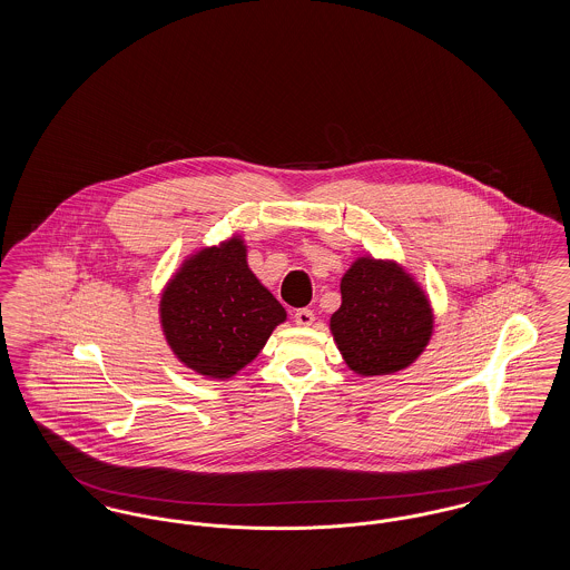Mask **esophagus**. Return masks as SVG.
Segmentation results:
<instances>
[{
	"instance_id": "esophagus-1",
	"label": "esophagus",
	"mask_w": 570,
	"mask_h": 570,
	"mask_svg": "<svg viewBox=\"0 0 570 570\" xmlns=\"http://www.w3.org/2000/svg\"><path fill=\"white\" fill-rule=\"evenodd\" d=\"M295 323H297L298 326H309L312 323H314V312L312 309H297L295 312Z\"/></svg>"
}]
</instances>
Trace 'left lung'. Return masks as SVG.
Segmentation results:
<instances>
[{
  "instance_id": "obj_1",
  "label": "left lung",
  "mask_w": 570,
  "mask_h": 570,
  "mask_svg": "<svg viewBox=\"0 0 570 570\" xmlns=\"http://www.w3.org/2000/svg\"><path fill=\"white\" fill-rule=\"evenodd\" d=\"M342 305L331 333L358 376H389L410 367L432 340L434 309L421 284L395 261L358 256L344 273Z\"/></svg>"
}]
</instances>
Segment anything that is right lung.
Returning a JSON list of instances; mask_svg holds the SVG:
<instances>
[{
    "mask_svg": "<svg viewBox=\"0 0 570 570\" xmlns=\"http://www.w3.org/2000/svg\"><path fill=\"white\" fill-rule=\"evenodd\" d=\"M284 321L286 309L249 269L239 235L194 252L160 297L166 344L205 379H233Z\"/></svg>",
    "mask_w": 570,
    "mask_h": 570,
    "instance_id": "obj_1",
    "label": "right lung"
}]
</instances>
